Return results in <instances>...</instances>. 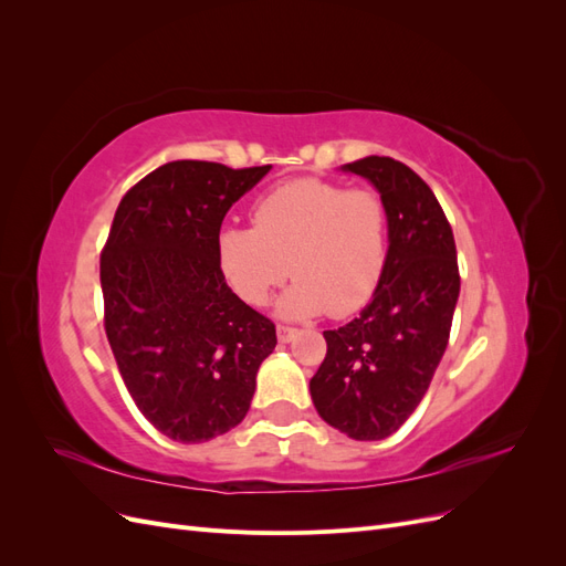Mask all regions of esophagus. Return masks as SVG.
Wrapping results in <instances>:
<instances>
[{
  "mask_svg": "<svg viewBox=\"0 0 566 566\" xmlns=\"http://www.w3.org/2000/svg\"><path fill=\"white\" fill-rule=\"evenodd\" d=\"M297 328H290V325H283V323H279L276 325V335H279V339L281 342H293L295 337H297Z\"/></svg>",
  "mask_w": 566,
  "mask_h": 566,
  "instance_id": "esophagus-1",
  "label": "esophagus"
}]
</instances>
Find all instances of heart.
Returning <instances> with one entry per match:
<instances>
[{
  "mask_svg": "<svg viewBox=\"0 0 566 566\" xmlns=\"http://www.w3.org/2000/svg\"><path fill=\"white\" fill-rule=\"evenodd\" d=\"M254 227H221L217 266L233 293L260 306L293 273L285 316H349L370 302L387 266L389 214L380 193L302 177L271 188ZM291 264L287 265L286 262Z\"/></svg>",
  "mask_w": 566,
  "mask_h": 566,
  "instance_id": "heart-1",
  "label": "heart"
}]
</instances>
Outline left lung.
I'll return each instance as SVG.
<instances>
[{
    "label": "left lung",
    "instance_id": "1",
    "mask_svg": "<svg viewBox=\"0 0 566 566\" xmlns=\"http://www.w3.org/2000/svg\"><path fill=\"white\" fill-rule=\"evenodd\" d=\"M345 169L373 181L387 205V266L358 318L323 331L328 352L310 389L325 422L375 441L397 432L430 387L449 345L460 273L449 219L413 169L385 156Z\"/></svg>",
    "mask_w": 566,
    "mask_h": 566
}]
</instances>
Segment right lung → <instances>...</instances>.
I'll list each match as a JSON object with an SVG mask.
<instances>
[{
	"instance_id": "add662e5",
	"label": "right lung",
	"mask_w": 566,
	"mask_h": 566,
	"mask_svg": "<svg viewBox=\"0 0 566 566\" xmlns=\"http://www.w3.org/2000/svg\"><path fill=\"white\" fill-rule=\"evenodd\" d=\"M271 169L175 160L119 200L101 250L104 325L136 408L165 437L210 441L241 422L276 325L227 285L214 241Z\"/></svg>"
}]
</instances>
